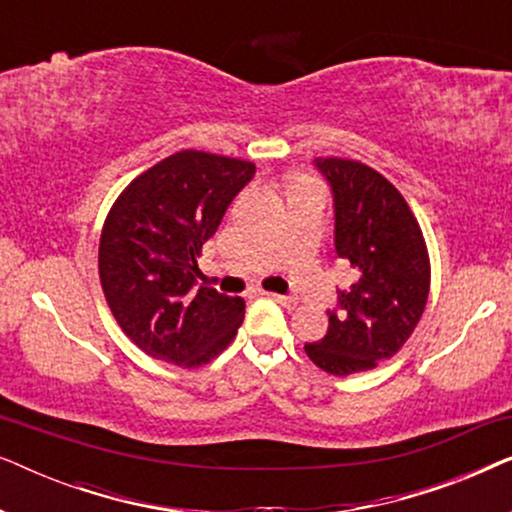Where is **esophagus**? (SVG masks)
I'll use <instances>...</instances> for the list:
<instances>
[{"instance_id":"obj_1","label":"esophagus","mask_w":512,"mask_h":512,"mask_svg":"<svg viewBox=\"0 0 512 512\" xmlns=\"http://www.w3.org/2000/svg\"><path fill=\"white\" fill-rule=\"evenodd\" d=\"M268 298H272V300H275V303H279V305L289 307V310H293V307L298 305L296 298H291V296H279V293H268Z\"/></svg>"}]
</instances>
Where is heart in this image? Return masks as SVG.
<instances>
[{
	"label": "heart",
	"instance_id": "heart-1",
	"mask_svg": "<svg viewBox=\"0 0 512 512\" xmlns=\"http://www.w3.org/2000/svg\"><path fill=\"white\" fill-rule=\"evenodd\" d=\"M298 184H305V179H303V181H298ZM298 184H293V186H298Z\"/></svg>",
	"mask_w": 512,
	"mask_h": 512
}]
</instances>
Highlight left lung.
<instances>
[{
  "instance_id": "1",
  "label": "left lung",
  "mask_w": 512,
  "mask_h": 512,
  "mask_svg": "<svg viewBox=\"0 0 512 512\" xmlns=\"http://www.w3.org/2000/svg\"><path fill=\"white\" fill-rule=\"evenodd\" d=\"M333 188L335 251L352 270L328 331L305 345L314 366L347 377L391 359L422 319L431 261L422 228L401 191L359 160L317 158Z\"/></svg>"
}]
</instances>
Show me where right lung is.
Here are the masks:
<instances>
[{
	"instance_id": "add662e5",
	"label": "right lung",
	"mask_w": 512,
	"mask_h": 512,
	"mask_svg": "<svg viewBox=\"0 0 512 512\" xmlns=\"http://www.w3.org/2000/svg\"><path fill=\"white\" fill-rule=\"evenodd\" d=\"M256 172L249 160L184 149L132 179L100 235V284L123 333L153 359L198 368L237 335L244 300L193 289L202 244Z\"/></svg>"
}]
</instances>
